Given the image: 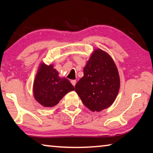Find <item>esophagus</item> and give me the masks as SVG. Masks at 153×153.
<instances>
[{"label":"esophagus","mask_w":153,"mask_h":153,"mask_svg":"<svg viewBox=\"0 0 153 153\" xmlns=\"http://www.w3.org/2000/svg\"><path fill=\"white\" fill-rule=\"evenodd\" d=\"M71 82L72 85H73L74 86H75V85H76V80H71Z\"/></svg>","instance_id":"1"}]
</instances>
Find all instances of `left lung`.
<instances>
[{"label":"left lung","instance_id":"obj_1","mask_svg":"<svg viewBox=\"0 0 153 153\" xmlns=\"http://www.w3.org/2000/svg\"><path fill=\"white\" fill-rule=\"evenodd\" d=\"M120 87L117 66L112 57L95 49L84 68V76L76 84V92L86 107L99 112L113 104Z\"/></svg>","mask_w":153,"mask_h":153}]
</instances>
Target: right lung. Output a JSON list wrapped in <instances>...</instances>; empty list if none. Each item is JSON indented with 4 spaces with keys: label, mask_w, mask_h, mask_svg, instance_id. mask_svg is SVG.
<instances>
[{
    "label": "right lung",
    "mask_w": 153,
    "mask_h": 153,
    "mask_svg": "<svg viewBox=\"0 0 153 153\" xmlns=\"http://www.w3.org/2000/svg\"><path fill=\"white\" fill-rule=\"evenodd\" d=\"M75 90L65 77H60L53 65L40 63L33 84V97L44 107H55L67 93Z\"/></svg>",
    "instance_id": "add662e5"
}]
</instances>
